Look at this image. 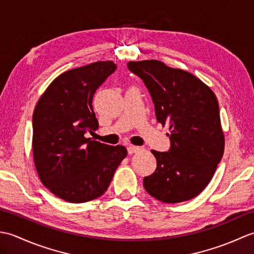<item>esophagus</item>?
Here are the masks:
<instances>
[{
  "label": "esophagus",
  "instance_id": "1",
  "mask_svg": "<svg viewBox=\"0 0 254 254\" xmlns=\"http://www.w3.org/2000/svg\"><path fill=\"white\" fill-rule=\"evenodd\" d=\"M142 148L138 147V146H133V145H130V146H127V153L132 155V154H135L137 152H139Z\"/></svg>",
  "mask_w": 254,
  "mask_h": 254
}]
</instances>
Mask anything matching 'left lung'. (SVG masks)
<instances>
[{
  "label": "left lung",
  "mask_w": 254,
  "mask_h": 254,
  "mask_svg": "<svg viewBox=\"0 0 254 254\" xmlns=\"http://www.w3.org/2000/svg\"><path fill=\"white\" fill-rule=\"evenodd\" d=\"M132 73L143 79L155 105L156 119L168 124V152L152 150L157 161L143 185L164 203L195 197L212 179L225 147L216 96L193 74L157 60L128 62Z\"/></svg>",
  "instance_id": "left-lung-1"
}]
</instances>
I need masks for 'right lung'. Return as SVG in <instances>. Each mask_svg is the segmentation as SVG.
Segmentation results:
<instances>
[{
    "label": "right lung",
    "instance_id": "right-lung-1",
    "mask_svg": "<svg viewBox=\"0 0 254 254\" xmlns=\"http://www.w3.org/2000/svg\"><path fill=\"white\" fill-rule=\"evenodd\" d=\"M98 61L62 73L48 86L32 116V154L44 186L64 201L84 203L102 195L127 157L122 145L87 138L98 128L93 97L116 71Z\"/></svg>",
    "mask_w": 254,
    "mask_h": 254
}]
</instances>
